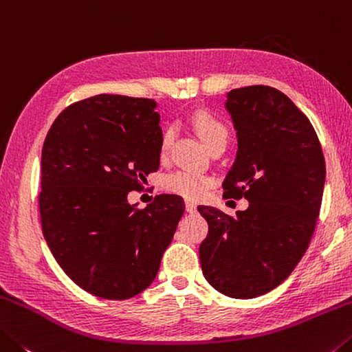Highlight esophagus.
<instances>
[{"mask_svg":"<svg viewBox=\"0 0 352 352\" xmlns=\"http://www.w3.org/2000/svg\"><path fill=\"white\" fill-rule=\"evenodd\" d=\"M186 210L188 212V214H197V204L186 203Z\"/></svg>","mask_w":352,"mask_h":352,"instance_id":"34e87169","label":"esophagus"}]
</instances>
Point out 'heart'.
Wrapping results in <instances>:
<instances>
[{
	"label": "heart",
	"mask_w": 352,
	"mask_h": 352,
	"mask_svg": "<svg viewBox=\"0 0 352 352\" xmlns=\"http://www.w3.org/2000/svg\"><path fill=\"white\" fill-rule=\"evenodd\" d=\"M193 126L207 148L220 140H228L226 126H224L220 120H217L209 113H198L197 117L193 118ZM173 140H175V129H165L162 138H160V154H168L173 145ZM212 182H214L212 177L201 175V173L175 171L164 177L162 186L166 192L179 195L182 198L199 199L201 197H204L207 190L210 188Z\"/></svg>",
	"instance_id": "b5f03b06"
}]
</instances>
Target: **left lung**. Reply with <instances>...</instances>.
I'll return each mask as SVG.
<instances>
[{
	"label": "left lung",
	"instance_id": "1",
	"mask_svg": "<svg viewBox=\"0 0 352 352\" xmlns=\"http://www.w3.org/2000/svg\"><path fill=\"white\" fill-rule=\"evenodd\" d=\"M224 107L237 155L224 197L250 201L232 218L199 206L209 234L199 246L204 278L223 295L257 298L282 284L312 239L326 181L314 126L289 96L268 85L230 90Z\"/></svg>",
	"mask_w": 352,
	"mask_h": 352
}]
</instances>
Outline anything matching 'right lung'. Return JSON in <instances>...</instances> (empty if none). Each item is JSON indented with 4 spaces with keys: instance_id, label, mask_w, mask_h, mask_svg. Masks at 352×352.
<instances>
[{
    "instance_id": "obj_1",
    "label": "right lung",
    "mask_w": 352,
    "mask_h": 352,
    "mask_svg": "<svg viewBox=\"0 0 352 352\" xmlns=\"http://www.w3.org/2000/svg\"><path fill=\"white\" fill-rule=\"evenodd\" d=\"M148 98L96 95L68 106L42 149L43 237L74 284L104 299L138 295L157 276L186 204L128 203L160 164V115Z\"/></svg>"
}]
</instances>
